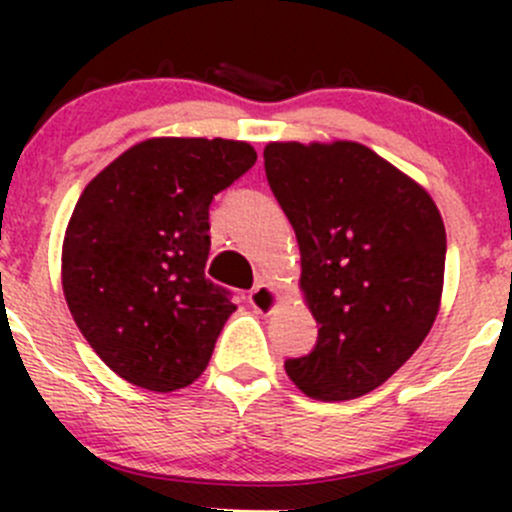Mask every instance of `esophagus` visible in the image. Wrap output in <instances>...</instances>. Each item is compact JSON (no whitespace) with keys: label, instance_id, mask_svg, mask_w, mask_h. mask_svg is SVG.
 I'll return each instance as SVG.
<instances>
[{"label":"esophagus","instance_id":"34e87169","mask_svg":"<svg viewBox=\"0 0 512 512\" xmlns=\"http://www.w3.org/2000/svg\"><path fill=\"white\" fill-rule=\"evenodd\" d=\"M280 302H282L280 292H277L272 285H257L250 292V304L252 309H257V312H265V314L272 312Z\"/></svg>","mask_w":512,"mask_h":512}]
</instances>
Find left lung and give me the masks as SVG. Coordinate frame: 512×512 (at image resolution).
Here are the masks:
<instances>
[{
  "mask_svg": "<svg viewBox=\"0 0 512 512\" xmlns=\"http://www.w3.org/2000/svg\"><path fill=\"white\" fill-rule=\"evenodd\" d=\"M265 173L302 255L299 289L319 324L287 359L302 394L349 401L421 347L441 307L446 227L423 185L354 141L267 143Z\"/></svg>",
  "mask_w": 512,
  "mask_h": 512,
  "instance_id": "8db88e82",
  "label": "left lung"
}]
</instances>
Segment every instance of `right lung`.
Returning <instances> with one entry per match:
<instances>
[{
    "instance_id": "right-lung-1",
    "label": "right lung",
    "mask_w": 512,
    "mask_h": 512,
    "mask_svg": "<svg viewBox=\"0 0 512 512\" xmlns=\"http://www.w3.org/2000/svg\"><path fill=\"white\" fill-rule=\"evenodd\" d=\"M245 141L148 138L81 193L61 247V287L103 364L148 391L193 384L235 312L205 277L210 203L255 165Z\"/></svg>"
}]
</instances>
